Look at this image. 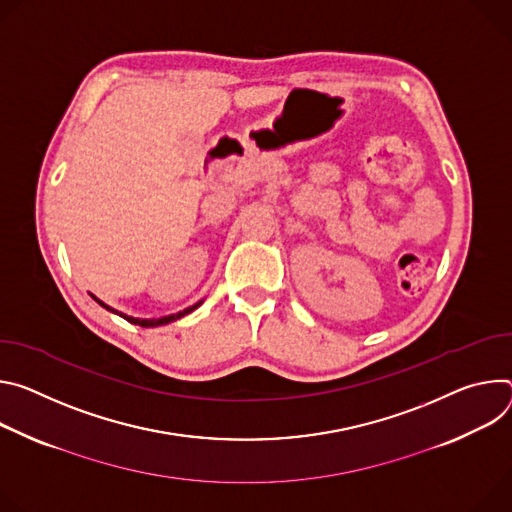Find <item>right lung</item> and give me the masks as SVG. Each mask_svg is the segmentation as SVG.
Segmentation results:
<instances>
[{
	"label": "right lung",
	"mask_w": 512,
	"mask_h": 512,
	"mask_svg": "<svg viewBox=\"0 0 512 512\" xmlns=\"http://www.w3.org/2000/svg\"><path fill=\"white\" fill-rule=\"evenodd\" d=\"M95 299V297H93ZM101 307H105L107 311H111V313H118V311H113L111 307H107V305H103L99 299H95ZM201 303H197V305H193V307H189V309H185V311H181V313H175V315H168V317H160V319H134V317H128V315H124V313H118L120 317H124L126 321H130V323H134V325H140V327H156V325H164V323H170V321H177V319H181L183 315H187V313H191L193 309H197Z\"/></svg>",
	"instance_id": "add662e5"
}]
</instances>
